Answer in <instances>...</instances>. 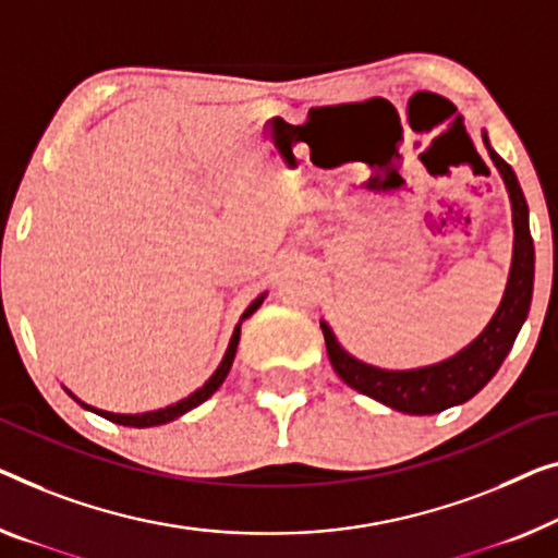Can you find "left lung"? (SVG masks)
<instances>
[{
    "mask_svg": "<svg viewBox=\"0 0 558 558\" xmlns=\"http://www.w3.org/2000/svg\"><path fill=\"white\" fill-rule=\"evenodd\" d=\"M484 145L488 155H492L498 174H501L506 193H509L513 222L509 280H506L501 303H498L494 318L486 323V328L469 345H463L459 353H453L451 359L421 365V368L390 371L363 363L348 353L338 343L336 332L330 330L328 323L320 320L328 359L340 380L393 411L409 415H430L471 401L496 376V371L501 368L504 359L509 355L513 340H517L523 320L529 315L531 293H534V240H531L529 230V205L521 193L517 172L498 157L492 143H488L486 130Z\"/></svg>",
    "mask_w": 558,
    "mask_h": 558,
    "instance_id": "left-lung-1",
    "label": "left lung"
}]
</instances>
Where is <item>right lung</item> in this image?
<instances>
[{"label": "right lung", "instance_id": "obj_1", "mask_svg": "<svg viewBox=\"0 0 558 558\" xmlns=\"http://www.w3.org/2000/svg\"><path fill=\"white\" fill-rule=\"evenodd\" d=\"M265 295H268V293L257 295L255 301L245 307V313L240 315L238 326H235V330H232V336H230L228 351H226V355H222V361H220L218 368H215L213 376L207 378L205 384L195 390V393H190L187 398H182V401H178V403H172V405H165V409H157V411H145V413H112V411L95 409V405H89V403H85V401H80V398L74 396L72 390H66V388H64V390H66V393H70V396L74 398V401H77V403L82 405V409H87V411H93V413H97V415H102V418L112 421V423H120V426H132V428H149V426H162V423H170V421H174V418H180V415H185L187 411L197 409L199 403H205L207 398H210V396L215 393V390H218V388L222 386V380L228 378V373H230V365H232V361H235V351H238V343H240V326H243V320H245V318H251V315L257 311V307L263 305Z\"/></svg>", "mask_w": 558, "mask_h": 558}]
</instances>
